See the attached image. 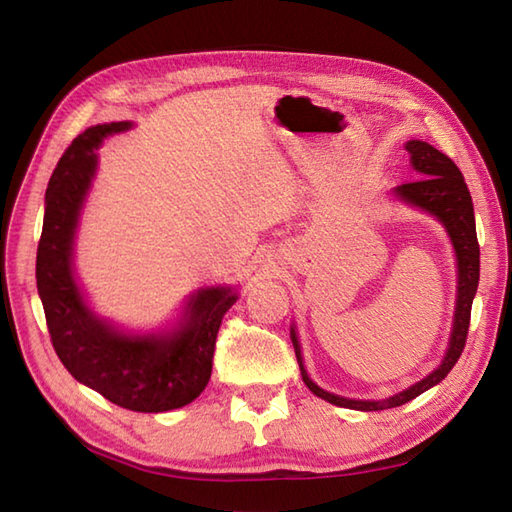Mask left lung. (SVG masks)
<instances>
[{
  "label": "left lung",
  "instance_id": "8db88e82",
  "mask_svg": "<svg viewBox=\"0 0 512 512\" xmlns=\"http://www.w3.org/2000/svg\"><path fill=\"white\" fill-rule=\"evenodd\" d=\"M407 151L411 154V165L416 167V171H420L422 178L416 182L400 184L396 189L398 198H402L413 206H420V209L429 211L431 215H436L438 220L447 226L455 255H458V303H455L451 345L436 372H431L427 378H422L420 383L400 391V394L391 396L387 400H378V402L350 400V398L334 396L330 391H323L319 385L312 383L306 374V369H303L299 341H297L295 330H292V345H295L303 383L308 385V389L314 396L328 400L336 407L358 409V411H380V409L405 405V402L420 396L422 391L438 385L442 378H447L453 365L458 363V358L462 356L466 336H469L471 306L477 292V284H480V244H477L475 213H473V200H471L469 187H466L464 176L460 173L458 165H455L447 154H442V151H438L436 147H431L429 143H422V140H409Z\"/></svg>",
  "mask_w": 512,
  "mask_h": 512
}]
</instances>
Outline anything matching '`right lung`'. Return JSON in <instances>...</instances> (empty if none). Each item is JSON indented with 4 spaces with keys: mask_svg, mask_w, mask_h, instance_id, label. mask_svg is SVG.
Returning a JSON list of instances; mask_svg holds the SVG:
<instances>
[{
    "mask_svg": "<svg viewBox=\"0 0 512 512\" xmlns=\"http://www.w3.org/2000/svg\"><path fill=\"white\" fill-rule=\"evenodd\" d=\"M129 123L88 127L65 149L48 182L37 246V290L50 341L79 383L114 405L158 413L189 405L211 378L217 332L237 295L206 288L189 301L187 321L169 336H127L94 317L72 277V237L96 169V147Z\"/></svg>",
    "mask_w": 512,
    "mask_h": 512,
    "instance_id": "right-lung-1",
    "label": "right lung"
}]
</instances>
